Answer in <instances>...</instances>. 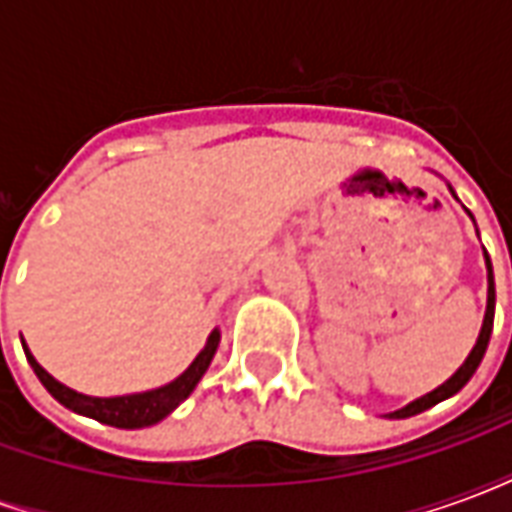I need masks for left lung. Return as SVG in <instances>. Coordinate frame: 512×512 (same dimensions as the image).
I'll use <instances>...</instances> for the list:
<instances>
[{
	"label": "left lung",
	"instance_id": "1",
	"mask_svg": "<svg viewBox=\"0 0 512 512\" xmlns=\"http://www.w3.org/2000/svg\"><path fill=\"white\" fill-rule=\"evenodd\" d=\"M447 189H450V194L455 197V191H452V186L447 183ZM469 213V211H466ZM472 216V213H469ZM485 255V268H488V304H485V318H483V329H480V334H477V343H474V348L469 351V356L463 359V365L452 373L447 381L441 386H436L433 392H428V395L417 397V400H411L408 406L397 408V411H389L386 417L389 419H406V417H414V414H422V411H428V408H433L436 403H441V400H447V397L458 395L463 386L469 384V378L474 376V370L480 367V362H483L485 356V348H488V340H491V329H494V307H496V290H494V268H491V257H488V252L483 249Z\"/></svg>",
	"mask_w": 512,
	"mask_h": 512
}]
</instances>
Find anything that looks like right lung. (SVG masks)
<instances>
[{"label":"right lung","mask_w":512,"mask_h":512,"mask_svg":"<svg viewBox=\"0 0 512 512\" xmlns=\"http://www.w3.org/2000/svg\"><path fill=\"white\" fill-rule=\"evenodd\" d=\"M219 340H222V334H219V329H213L205 348L194 356V362H191L178 378H172L169 384L156 386V389H145V392H134V395L115 397L82 395V392H76L71 386L60 384L57 378L51 376V373H46V370L38 365V359L32 356V351H29L24 340H21V345H24L27 362L32 365V370H35V376L40 378V384L46 386L49 395L54 397V400H60L62 406L71 408L76 414H82V417L98 419V422H104V425H112V428L136 430L150 428V425H156L161 419H167L169 414L197 389L200 378L205 376V370L211 367L213 356H216Z\"/></svg>","instance_id":"right-lung-1"}]
</instances>
